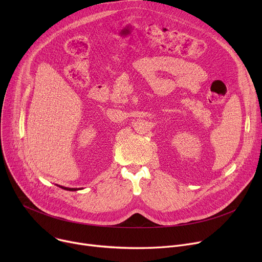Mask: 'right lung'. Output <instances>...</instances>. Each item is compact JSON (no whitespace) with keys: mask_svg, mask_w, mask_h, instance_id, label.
I'll use <instances>...</instances> for the list:
<instances>
[{"mask_svg":"<svg viewBox=\"0 0 262 262\" xmlns=\"http://www.w3.org/2000/svg\"><path fill=\"white\" fill-rule=\"evenodd\" d=\"M59 188H61V189H64V190H68V191H76V190H79L78 188H68V187H63V186H58Z\"/></svg>","mask_w":262,"mask_h":262,"instance_id":"obj_1","label":"right lung"}]
</instances>
